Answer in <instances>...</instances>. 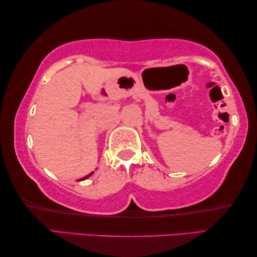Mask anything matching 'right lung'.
Here are the masks:
<instances>
[{
    "label": "right lung",
    "mask_w": 257,
    "mask_h": 257,
    "mask_svg": "<svg viewBox=\"0 0 257 257\" xmlns=\"http://www.w3.org/2000/svg\"><path fill=\"white\" fill-rule=\"evenodd\" d=\"M91 174H92V173H91ZM91 174H90V175H91ZM86 178H89V175H87V176H85V178H83V179H82V180H85V179H86Z\"/></svg>",
    "instance_id": "1"
}]
</instances>
